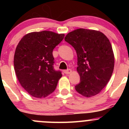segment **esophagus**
I'll list each match as a JSON object with an SVG mask.
<instances>
[{"label":"esophagus","instance_id":"1","mask_svg":"<svg viewBox=\"0 0 129 129\" xmlns=\"http://www.w3.org/2000/svg\"><path fill=\"white\" fill-rule=\"evenodd\" d=\"M72 72V71L71 69H67V70H66L64 71V73L66 74H70Z\"/></svg>","mask_w":129,"mask_h":129}]
</instances>
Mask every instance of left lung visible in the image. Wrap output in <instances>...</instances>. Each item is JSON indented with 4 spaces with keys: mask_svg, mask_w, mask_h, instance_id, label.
I'll return each mask as SVG.
<instances>
[{
    "mask_svg": "<svg viewBox=\"0 0 129 129\" xmlns=\"http://www.w3.org/2000/svg\"><path fill=\"white\" fill-rule=\"evenodd\" d=\"M65 41L73 46L78 56L81 81L75 86L76 91L87 98L96 95L113 73L115 57L109 39L100 31L79 28L69 33Z\"/></svg>",
    "mask_w": 129,
    "mask_h": 129,
    "instance_id": "1",
    "label": "left lung"
}]
</instances>
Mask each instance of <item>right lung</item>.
I'll return each mask as SVG.
<instances>
[{
	"label": "right lung",
	"instance_id": "add662e5",
	"mask_svg": "<svg viewBox=\"0 0 129 129\" xmlns=\"http://www.w3.org/2000/svg\"><path fill=\"white\" fill-rule=\"evenodd\" d=\"M64 36L50 31L31 32L17 45L14 70L20 85L33 97L45 98L56 89L62 74L53 67V50Z\"/></svg>",
	"mask_w": 129,
	"mask_h": 129
}]
</instances>
